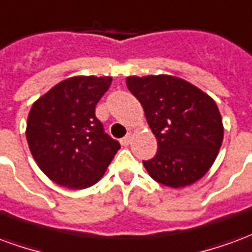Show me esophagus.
Segmentation results:
<instances>
[{"label":"esophagus","instance_id":"34e87169","mask_svg":"<svg viewBox=\"0 0 252 252\" xmlns=\"http://www.w3.org/2000/svg\"><path fill=\"white\" fill-rule=\"evenodd\" d=\"M132 140H133V135H132V133H128L126 137L121 139V144H123V146H129L132 143Z\"/></svg>","mask_w":252,"mask_h":252}]
</instances>
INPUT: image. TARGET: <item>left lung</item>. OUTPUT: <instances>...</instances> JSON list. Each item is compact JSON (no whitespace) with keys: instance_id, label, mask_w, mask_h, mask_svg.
<instances>
[{"instance_id":"1","label":"left lung","mask_w":252,"mask_h":252,"mask_svg":"<svg viewBox=\"0 0 252 252\" xmlns=\"http://www.w3.org/2000/svg\"><path fill=\"white\" fill-rule=\"evenodd\" d=\"M157 137L158 153L143 162L150 177L173 189L201 180L221 147L224 126L215 99L194 85L167 74L126 79Z\"/></svg>"}]
</instances>
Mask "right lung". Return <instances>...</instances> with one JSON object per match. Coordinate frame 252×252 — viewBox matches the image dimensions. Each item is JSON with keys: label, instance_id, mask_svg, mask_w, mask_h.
Returning a JSON list of instances; mask_svg holds the SVG:
<instances>
[{"label": "right lung", "instance_id": "obj_1", "mask_svg": "<svg viewBox=\"0 0 252 252\" xmlns=\"http://www.w3.org/2000/svg\"><path fill=\"white\" fill-rule=\"evenodd\" d=\"M110 83L112 77L67 78L32 105L27 142L37 166L58 185L81 190L97 184L119 151L120 143L95 117Z\"/></svg>", "mask_w": 252, "mask_h": 252}]
</instances>
